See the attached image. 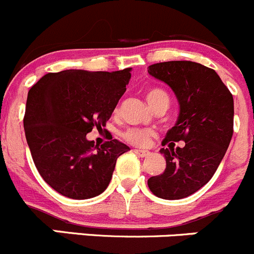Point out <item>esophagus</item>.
<instances>
[{
  "instance_id": "obj_1",
  "label": "esophagus",
  "mask_w": 254,
  "mask_h": 254,
  "mask_svg": "<svg viewBox=\"0 0 254 254\" xmlns=\"http://www.w3.org/2000/svg\"><path fill=\"white\" fill-rule=\"evenodd\" d=\"M134 152L137 155V156H140V157H145V156H147V155L150 154L147 150H140V149H135Z\"/></svg>"
}]
</instances>
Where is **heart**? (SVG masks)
<instances>
[{
	"label": "heart",
	"mask_w": 254,
	"mask_h": 254,
	"mask_svg": "<svg viewBox=\"0 0 254 254\" xmlns=\"http://www.w3.org/2000/svg\"><path fill=\"white\" fill-rule=\"evenodd\" d=\"M146 99L149 104L151 105L152 109L157 107H165L167 109L170 104V97L162 88L159 87H151L147 88L146 92ZM154 136V131L146 127H130L127 131L123 134L124 140H127L130 144L137 145V146H145L149 144L150 139Z\"/></svg>",
	"instance_id": "b5f03b06"
}]
</instances>
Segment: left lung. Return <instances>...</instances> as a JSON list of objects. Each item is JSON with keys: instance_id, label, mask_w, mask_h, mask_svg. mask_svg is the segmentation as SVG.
<instances>
[{"instance_id": "8db88e82", "label": "left lung", "mask_w": 254, "mask_h": 254, "mask_svg": "<svg viewBox=\"0 0 254 254\" xmlns=\"http://www.w3.org/2000/svg\"><path fill=\"white\" fill-rule=\"evenodd\" d=\"M147 72L170 85L180 103L176 125L162 141L169 147L160 150L166 169L147 186L157 197L180 200L207 184L222 161L233 135V97L215 70L196 62L155 63ZM177 141L184 146L174 149Z\"/></svg>"}]
</instances>
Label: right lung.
<instances>
[{
    "label": "right lung",
    "mask_w": 254,
    "mask_h": 254,
    "mask_svg": "<svg viewBox=\"0 0 254 254\" xmlns=\"http://www.w3.org/2000/svg\"><path fill=\"white\" fill-rule=\"evenodd\" d=\"M131 68L117 72L69 69L43 75L28 92L23 118L32 159L42 179L61 195L85 200L100 195L129 146L87 140L102 129L127 90Z\"/></svg>",
    "instance_id": "obj_1"
}]
</instances>
